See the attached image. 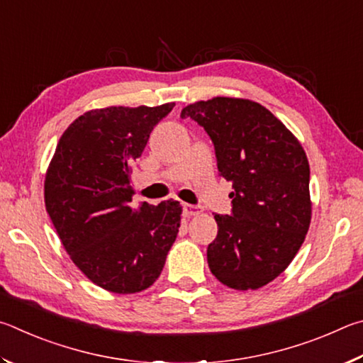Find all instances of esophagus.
<instances>
[{"mask_svg": "<svg viewBox=\"0 0 363 363\" xmlns=\"http://www.w3.org/2000/svg\"><path fill=\"white\" fill-rule=\"evenodd\" d=\"M201 212H202L201 206H191V204L183 206V215H185V217H194V215H199Z\"/></svg>", "mask_w": 363, "mask_h": 363, "instance_id": "34e87169", "label": "esophagus"}]
</instances>
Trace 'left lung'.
Here are the masks:
<instances>
[{
	"label": "left lung",
	"mask_w": 363,
	"mask_h": 363,
	"mask_svg": "<svg viewBox=\"0 0 363 363\" xmlns=\"http://www.w3.org/2000/svg\"><path fill=\"white\" fill-rule=\"evenodd\" d=\"M211 137L220 177L233 183L231 213L207 263L221 284L257 290L285 271L311 223L309 164L287 127L257 101L217 97L182 110Z\"/></svg>",
	"instance_id": "obj_1"
}]
</instances>
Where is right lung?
Here are the masks:
<instances>
[{
    "label": "right lung",
    "mask_w": 363,
    "mask_h": 363,
    "mask_svg": "<svg viewBox=\"0 0 363 363\" xmlns=\"http://www.w3.org/2000/svg\"><path fill=\"white\" fill-rule=\"evenodd\" d=\"M175 104L110 106L69 124L44 182V202L73 263L114 294L156 282L180 228L177 201L132 202V164Z\"/></svg>",
    "instance_id": "1"
}]
</instances>
